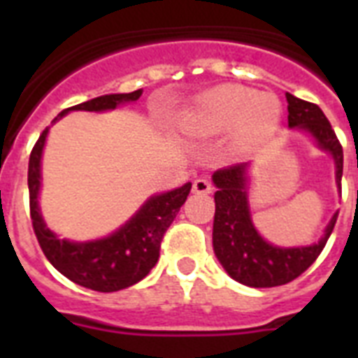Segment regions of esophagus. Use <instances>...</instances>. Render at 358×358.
I'll return each instance as SVG.
<instances>
[{
    "instance_id": "1",
    "label": "esophagus",
    "mask_w": 358,
    "mask_h": 358,
    "mask_svg": "<svg viewBox=\"0 0 358 358\" xmlns=\"http://www.w3.org/2000/svg\"><path fill=\"white\" fill-rule=\"evenodd\" d=\"M212 189H213L212 182L206 178L195 180V184H193V191H195L196 195H208V193H212Z\"/></svg>"
}]
</instances>
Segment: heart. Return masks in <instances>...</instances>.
<instances>
[{
	"label": "heart",
	"instance_id": "obj_1",
	"mask_svg": "<svg viewBox=\"0 0 358 358\" xmlns=\"http://www.w3.org/2000/svg\"><path fill=\"white\" fill-rule=\"evenodd\" d=\"M282 108L277 96L224 83L204 92L187 111L185 129L193 135H221L234 129L236 145L250 148L278 129Z\"/></svg>",
	"mask_w": 358,
	"mask_h": 358
}]
</instances>
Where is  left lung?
Instances as JSON below:
<instances>
[{"mask_svg": "<svg viewBox=\"0 0 358 358\" xmlns=\"http://www.w3.org/2000/svg\"><path fill=\"white\" fill-rule=\"evenodd\" d=\"M288 126L305 129L327 150L336 165V184L342 182L344 150L333 126L316 103L305 102L286 92ZM215 191L213 250L224 271L250 288H273L292 282L316 262L333 232L338 213H334L322 239L308 247H275L256 232L247 202V163L215 171L212 176Z\"/></svg>", "mask_w": 358, "mask_h": 358, "instance_id": "1", "label": "left lung"}]
</instances>
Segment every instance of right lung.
<instances>
[{"label": "right lung", "instance_id": "1", "mask_svg": "<svg viewBox=\"0 0 358 358\" xmlns=\"http://www.w3.org/2000/svg\"><path fill=\"white\" fill-rule=\"evenodd\" d=\"M141 94H143V89L126 92V94H106V96L92 98L89 102L63 109L55 117V120L61 119L69 111L115 109L120 103L139 100ZM46 135L48 128L42 131L31 150L29 171H27L31 221H33V230H35L44 256L61 275L94 292H119L143 280L150 273L152 267L156 266L163 236L189 195L191 182L178 189L150 196L128 223L108 238L85 241V243L59 239L48 229L38 210L41 157Z\"/></svg>", "mask_w": 358, "mask_h": 358}]
</instances>
